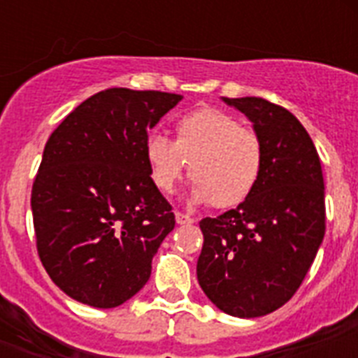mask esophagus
<instances>
[{"instance_id": "obj_1", "label": "esophagus", "mask_w": 358, "mask_h": 358, "mask_svg": "<svg viewBox=\"0 0 358 358\" xmlns=\"http://www.w3.org/2000/svg\"><path fill=\"white\" fill-rule=\"evenodd\" d=\"M174 217H176V223H178V224H191V223H195V219L189 217V215H185V213L176 212V213H174Z\"/></svg>"}]
</instances>
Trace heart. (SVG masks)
<instances>
[{"mask_svg":"<svg viewBox=\"0 0 358 358\" xmlns=\"http://www.w3.org/2000/svg\"><path fill=\"white\" fill-rule=\"evenodd\" d=\"M145 157L152 182L162 193H173L189 165V180L195 184L191 201L234 208L258 185L264 148L255 129L241 126L234 115L206 108L176 122L174 141L150 135Z\"/></svg>","mask_w":358,"mask_h":358,"instance_id":"heart-1","label":"heart"}]
</instances>
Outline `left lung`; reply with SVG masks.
Instances as JSON below:
<instances>
[{"label":"left lung","mask_w":358,"mask_h":358,"mask_svg":"<svg viewBox=\"0 0 358 358\" xmlns=\"http://www.w3.org/2000/svg\"><path fill=\"white\" fill-rule=\"evenodd\" d=\"M223 102L252 122L264 165L247 201L201 221L196 277L219 310L260 317L294 297L323 241L322 163L308 131L288 109L256 96Z\"/></svg>","instance_id":"left-lung-1"}]
</instances>
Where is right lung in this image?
<instances>
[{
    "mask_svg": "<svg viewBox=\"0 0 358 358\" xmlns=\"http://www.w3.org/2000/svg\"><path fill=\"white\" fill-rule=\"evenodd\" d=\"M180 100L115 87L87 98L50 135L31 210L42 266L72 299L115 308L148 282L176 221L152 182L145 143Z\"/></svg>",
    "mask_w": 358,
    "mask_h": 358,
    "instance_id": "1",
    "label": "right lung"
}]
</instances>
